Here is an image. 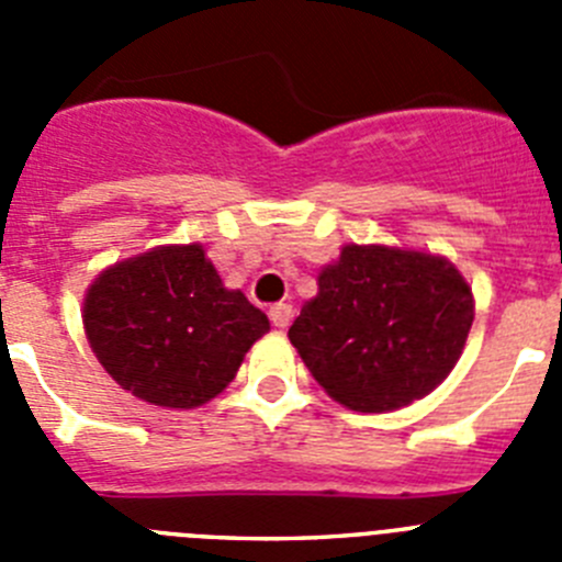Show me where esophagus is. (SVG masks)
Masks as SVG:
<instances>
[{"label": "esophagus", "mask_w": 562, "mask_h": 562, "mask_svg": "<svg viewBox=\"0 0 562 562\" xmlns=\"http://www.w3.org/2000/svg\"><path fill=\"white\" fill-rule=\"evenodd\" d=\"M270 321H272V326H278V329H286L292 321V306L290 304L270 306Z\"/></svg>", "instance_id": "esophagus-1"}]
</instances>
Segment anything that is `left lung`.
<instances>
[{
  "mask_svg": "<svg viewBox=\"0 0 562 562\" xmlns=\"http://www.w3.org/2000/svg\"><path fill=\"white\" fill-rule=\"evenodd\" d=\"M473 292L450 261L394 247H342L317 278L290 340L326 394L355 411L422 400L453 371Z\"/></svg>",
  "mask_w": 562,
  "mask_h": 562,
  "instance_id": "1",
  "label": "left lung"
}]
</instances>
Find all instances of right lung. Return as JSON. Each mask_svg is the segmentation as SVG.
Wrapping results in <instances>:
<instances>
[{
  "mask_svg": "<svg viewBox=\"0 0 562 562\" xmlns=\"http://www.w3.org/2000/svg\"><path fill=\"white\" fill-rule=\"evenodd\" d=\"M83 326L121 389L162 408H196L236 376L270 321L222 286L200 245H186L109 267L89 286Z\"/></svg>",
  "mask_w": 562,
  "mask_h": 562,
  "instance_id": "add662e5",
  "label": "right lung"
}]
</instances>
